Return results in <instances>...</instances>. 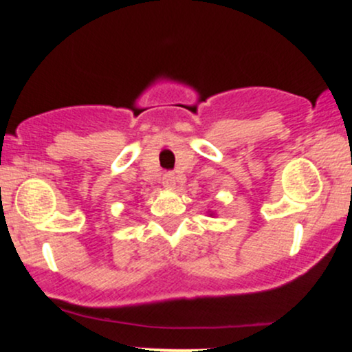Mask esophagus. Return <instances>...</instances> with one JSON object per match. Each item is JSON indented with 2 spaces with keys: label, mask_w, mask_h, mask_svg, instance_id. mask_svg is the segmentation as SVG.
I'll return each mask as SVG.
<instances>
[{
  "label": "esophagus",
  "mask_w": 352,
  "mask_h": 352,
  "mask_svg": "<svg viewBox=\"0 0 352 352\" xmlns=\"http://www.w3.org/2000/svg\"><path fill=\"white\" fill-rule=\"evenodd\" d=\"M175 182H177V177H175V173H172V172L165 173L164 179H162L164 187H167V188H175Z\"/></svg>",
  "instance_id": "obj_1"
}]
</instances>
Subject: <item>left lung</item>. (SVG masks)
I'll use <instances>...</instances> for the list:
<instances>
[{
	"label": "left lung",
	"mask_w": 352,
	"mask_h": 352,
	"mask_svg": "<svg viewBox=\"0 0 352 352\" xmlns=\"http://www.w3.org/2000/svg\"><path fill=\"white\" fill-rule=\"evenodd\" d=\"M210 215H213V213H210Z\"/></svg>",
	"instance_id": "8db88e82"
}]
</instances>
